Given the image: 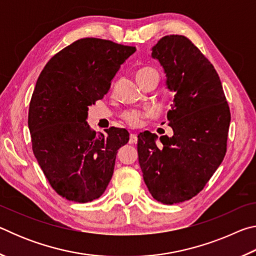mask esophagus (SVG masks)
I'll list each match as a JSON object with an SVG mask.
<instances>
[{"mask_svg": "<svg viewBox=\"0 0 256 256\" xmlns=\"http://www.w3.org/2000/svg\"><path fill=\"white\" fill-rule=\"evenodd\" d=\"M136 141H138V136H136V134H134V133L130 134V144H136Z\"/></svg>", "mask_w": 256, "mask_h": 256, "instance_id": "obj_1", "label": "esophagus"}]
</instances>
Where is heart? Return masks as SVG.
<instances>
[{"label":"heart","mask_w":256,"mask_h":256,"mask_svg":"<svg viewBox=\"0 0 256 256\" xmlns=\"http://www.w3.org/2000/svg\"><path fill=\"white\" fill-rule=\"evenodd\" d=\"M150 76H158V72L156 71L154 68H142L136 72L138 81L144 79V78ZM150 115H151L150 112L130 110H126L123 112L122 118L128 125H131V126H136V125L140 123L142 120L146 118H149Z\"/></svg>","instance_id":"heart-1"}]
</instances>
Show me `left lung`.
<instances>
[{"instance_id":"left-lung-1","label":"left lung","mask_w":256,"mask_h":256,"mask_svg":"<svg viewBox=\"0 0 256 256\" xmlns=\"http://www.w3.org/2000/svg\"><path fill=\"white\" fill-rule=\"evenodd\" d=\"M175 92L168 125L174 136H138V164L154 200L188 201L200 193L224 160L230 110L222 81L201 50L182 34L164 36L152 47Z\"/></svg>"}]
</instances>
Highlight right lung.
I'll list each match as a JSON object with an SVG mask.
<instances>
[{"instance_id":"obj_1","label":"right lung","mask_w":256,"mask_h":256,"mask_svg":"<svg viewBox=\"0 0 256 256\" xmlns=\"http://www.w3.org/2000/svg\"><path fill=\"white\" fill-rule=\"evenodd\" d=\"M136 50L99 38H82L52 58L38 76L28 112L32 151L53 190L86 203L105 192L125 128L97 134L86 123L89 106L102 99L112 78Z\"/></svg>"}]
</instances>
